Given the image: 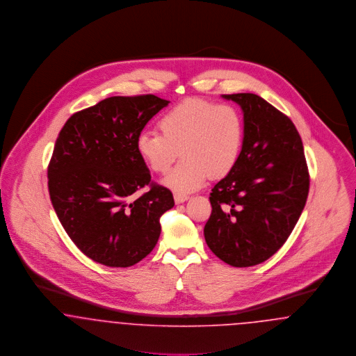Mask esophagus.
<instances>
[{
    "label": "esophagus",
    "instance_id": "34e87169",
    "mask_svg": "<svg viewBox=\"0 0 356 356\" xmlns=\"http://www.w3.org/2000/svg\"><path fill=\"white\" fill-rule=\"evenodd\" d=\"M187 200H188V197H187L186 194H178V193L174 194L175 204H184Z\"/></svg>",
    "mask_w": 356,
    "mask_h": 356
}]
</instances>
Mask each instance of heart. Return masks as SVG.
<instances>
[{
  "mask_svg": "<svg viewBox=\"0 0 356 356\" xmlns=\"http://www.w3.org/2000/svg\"><path fill=\"white\" fill-rule=\"evenodd\" d=\"M163 132H143L136 139L140 159L156 174H165L178 156L184 159L165 178L177 193L198 190L207 177L226 175L238 161L243 142L240 111L230 104L186 99L163 113Z\"/></svg>",
  "mask_w": 356,
  "mask_h": 356,
  "instance_id": "b5f03b06",
  "label": "heart"
}]
</instances>
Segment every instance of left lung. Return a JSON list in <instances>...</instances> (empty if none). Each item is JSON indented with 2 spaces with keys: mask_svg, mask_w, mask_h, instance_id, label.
<instances>
[{
  "mask_svg": "<svg viewBox=\"0 0 356 356\" xmlns=\"http://www.w3.org/2000/svg\"><path fill=\"white\" fill-rule=\"evenodd\" d=\"M243 113L234 168L210 193L206 243L222 261L253 266L272 257L298 224L309 191L304 147L292 120L259 95H222Z\"/></svg>",
  "mask_w": 356,
  "mask_h": 356,
  "instance_id": "obj_1",
  "label": "left lung"
}]
</instances>
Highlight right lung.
I'll return each instance as SVG.
<instances>
[{"mask_svg": "<svg viewBox=\"0 0 356 356\" xmlns=\"http://www.w3.org/2000/svg\"><path fill=\"white\" fill-rule=\"evenodd\" d=\"M155 95L113 96L74 113L56 139L48 188L63 227L91 260L127 268L161 236V216L174 206L169 188L151 182L136 139L169 104ZM151 190L138 197L143 186Z\"/></svg>", "mask_w": 356, "mask_h": 356, "instance_id": "obj_1", "label": "right lung"}]
</instances>
